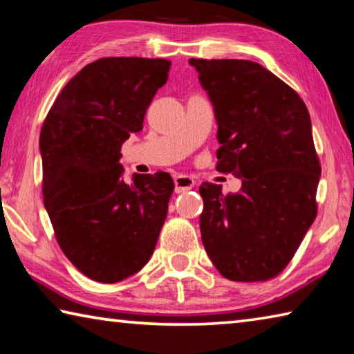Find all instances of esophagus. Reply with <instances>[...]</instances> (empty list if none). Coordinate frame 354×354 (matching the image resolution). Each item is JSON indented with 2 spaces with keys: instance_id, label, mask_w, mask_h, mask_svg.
<instances>
[{
  "instance_id": "1",
  "label": "esophagus",
  "mask_w": 354,
  "mask_h": 354,
  "mask_svg": "<svg viewBox=\"0 0 354 354\" xmlns=\"http://www.w3.org/2000/svg\"><path fill=\"white\" fill-rule=\"evenodd\" d=\"M195 185V179L187 175H178L175 176V190L176 194H183V192H187Z\"/></svg>"
}]
</instances>
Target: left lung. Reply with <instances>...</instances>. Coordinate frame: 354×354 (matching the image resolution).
I'll use <instances>...</instances> for the list:
<instances>
[{"label":"left lung","mask_w":354,"mask_h":354,"mask_svg":"<svg viewBox=\"0 0 354 354\" xmlns=\"http://www.w3.org/2000/svg\"><path fill=\"white\" fill-rule=\"evenodd\" d=\"M218 124L217 170L242 179L237 194L203 183L201 241L217 270L257 283L284 270L317 217L320 160L299 95L245 59H190Z\"/></svg>","instance_id":"obj_1"}]
</instances>
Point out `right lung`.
Instances as JSON below:
<instances>
[{
	"instance_id": "obj_1",
	"label": "right lung",
	"mask_w": 354,
	"mask_h": 354,
	"mask_svg": "<svg viewBox=\"0 0 354 354\" xmlns=\"http://www.w3.org/2000/svg\"><path fill=\"white\" fill-rule=\"evenodd\" d=\"M169 59L101 57L59 93L40 131L41 192L68 261L98 283H118L151 257L175 189L167 171L122 179V145L143 128L167 82Z\"/></svg>"
}]
</instances>
